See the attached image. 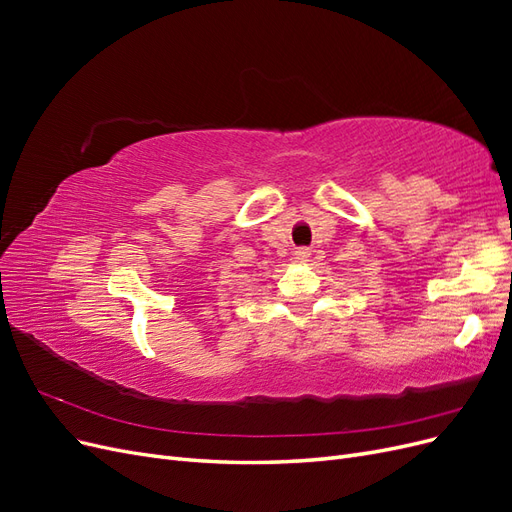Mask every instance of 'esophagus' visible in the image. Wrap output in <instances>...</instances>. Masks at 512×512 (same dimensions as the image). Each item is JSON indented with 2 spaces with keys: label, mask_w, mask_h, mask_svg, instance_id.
<instances>
[{
  "label": "esophagus",
  "mask_w": 512,
  "mask_h": 512,
  "mask_svg": "<svg viewBox=\"0 0 512 512\" xmlns=\"http://www.w3.org/2000/svg\"><path fill=\"white\" fill-rule=\"evenodd\" d=\"M309 256H312V254H309V250H305V247H299V250L294 252V258H297V262H307Z\"/></svg>",
  "instance_id": "34e87169"
}]
</instances>
